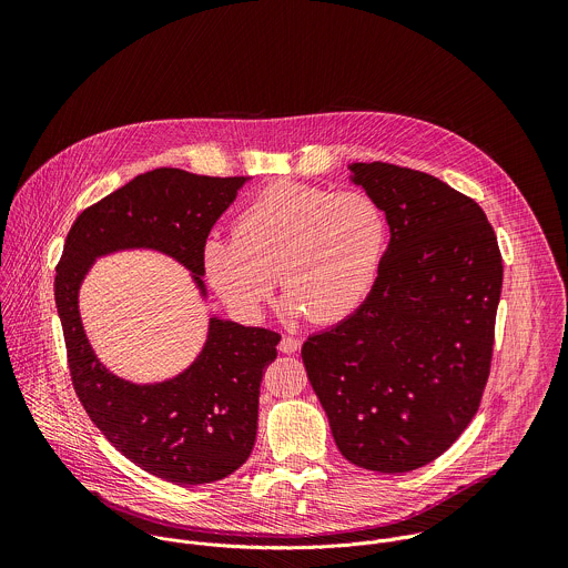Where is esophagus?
I'll return each instance as SVG.
<instances>
[{
    "label": "esophagus",
    "mask_w": 568,
    "mask_h": 568,
    "mask_svg": "<svg viewBox=\"0 0 568 568\" xmlns=\"http://www.w3.org/2000/svg\"><path fill=\"white\" fill-rule=\"evenodd\" d=\"M298 346H301L298 339H294V337H283L281 344H278V351L285 353V355H292V353L298 351Z\"/></svg>",
    "instance_id": "1"
}]
</instances>
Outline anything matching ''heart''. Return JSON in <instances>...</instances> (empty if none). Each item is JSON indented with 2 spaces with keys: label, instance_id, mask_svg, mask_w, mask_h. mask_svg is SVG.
Wrapping results in <instances>:
<instances>
[{
  "label": "heart",
  "instance_id": "b5f03b06",
  "mask_svg": "<svg viewBox=\"0 0 568 568\" xmlns=\"http://www.w3.org/2000/svg\"><path fill=\"white\" fill-rule=\"evenodd\" d=\"M386 247L388 217L371 193L276 182L237 213L233 237L206 240L202 261L237 314H258L278 274L290 314L335 323L366 301Z\"/></svg>",
  "mask_w": 568,
  "mask_h": 568
}]
</instances>
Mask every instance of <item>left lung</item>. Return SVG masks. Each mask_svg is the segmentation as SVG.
Listing matches in <instances>:
<instances>
[{
	"instance_id": "1",
	"label": "left lung",
	"mask_w": 568,
	"mask_h": 568,
	"mask_svg": "<svg viewBox=\"0 0 568 568\" xmlns=\"http://www.w3.org/2000/svg\"><path fill=\"white\" fill-rule=\"evenodd\" d=\"M348 169L390 240L366 301L307 337L301 357L342 456L402 474L447 452L478 412L501 252L483 209L438 178L382 161Z\"/></svg>"
}]
</instances>
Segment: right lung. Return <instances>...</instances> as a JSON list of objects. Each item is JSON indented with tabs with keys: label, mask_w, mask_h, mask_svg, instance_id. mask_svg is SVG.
<instances>
[{
	"label": "right lung",
	"mask_w": 568,
	"mask_h": 568,
	"mask_svg": "<svg viewBox=\"0 0 568 568\" xmlns=\"http://www.w3.org/2000/svg\"><path fill=\"white\" fill-rule=\"evenodd\" d=\"M247 180L180 169L136 175L75 217L55 267V307L80 404L125 458L175 485L220 480L250 458L261 382L276 359L281 335L211 316L204 348L184 373L132 384L110 373L92 351L78 290L97 258L152 250L184 265L206 296V237Z\"/></svg>",
	"instance_id": "1"
}]
</instances>
